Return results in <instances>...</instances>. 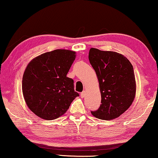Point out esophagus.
<instances>
[{
	"label": "esophagus",
	"mask_w": 158,
	"mask_h": 158,
	"mask_svg": "<svg viewBox=\"0 0 158 158\" xmlns=\"http://www.w3.org/2000/svg\"><path fill=\"white\" fill-rule=\"evenodd\" d=\"M80 96H81V98H84V96H85V91H82L81 93V94H80Z\"/></svg>",
	"instance_id": "esophagus-1"
}]
</instances>
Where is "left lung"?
Wrapping results in <instances>:
<instances>
[{
	"label": "left lung",
	"mask_w": 158,
	"mask_h": 158,
	"mask_svg": "<svg viewBox=\"0 0 158 158\" xmlns=\"http://www.w3.org/2000/svg\"><path fill=\"white\" fill-rule=\"evenodd\" d=\"M89 59L98 80L102 103L91 114L102 120L119 117L129 109L136 96L133 66L123 55L94 48L90 49Z\"/></svg>",
	"instance_id": "1"
}]
</instances>
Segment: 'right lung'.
<instances>
[{
    "label": "right lung",
    "instance_id": "obj_1",
    "mask_svg": "<svg viewBox=\"0 0 158 158\" xmlns=\"http://www.w3.org/2000/svg\"><path fill=\"white\" fill-rule=\"evenodd\" d=\"M76 52L57 49L32 59L22 78V94L30 110L40 118L52 120L63 115L79 96L67 74Z\"/></svg>",
    "mask_w": 158,
    "mask_h": 158
}]
</instances>
